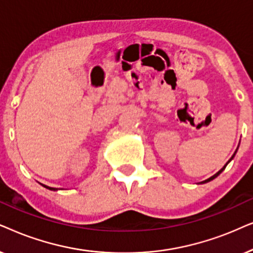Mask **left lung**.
<instances>
[{"instance_id":"1","label":"left lung","mask_w":253,"mask_h":253,"mask_svg":"<svg viewBox=\"0 0 253 253\" xmlns=\"http://www.w3.org/2000/svg\"><path fill=\"white\" fill-rule=\"evenodd\" d=\"M236 151H237V150H236ZM236 151H235V154H236ZM235 154H234V155H232V157H231V158H230V161H231V160H232V158H234V156H235ZM230 161H229V162H230ZM229 162H228V163H229ZM228 163H227V164H228ZM227 164H225V166H224V167H223V168H222V169H221V170H220V171H218V172H216V173H215V174H214V176H211V178H208V179H206V180H204V181H201V184H205V183H208V181H211V180H213V179H214V178H216V177H217V176H218V174H220V173H221V172H222V171H223V170H224V168H225V167H227Z\"/></svg>"}]
</instances>
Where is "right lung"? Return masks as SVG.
I'll return each instance as SVG.
<instances>
[{
  "label": "right lung",
  "instance_id": "obj_1",
  "mask_svg": "<svg viewBox=\"0 0 253 253\" xmlns=\"http://www.w3.org/2000/svg\"><path fill=\"white\" fill-rule=\"evenodd\" d=\"M43 187L48 188V190H52V191H56V190H58V188H54V187H48V186H45V185H43Z\"/></svg>",
  "mask_w": 253,
  "mask_h": 253
}]
</instances>
